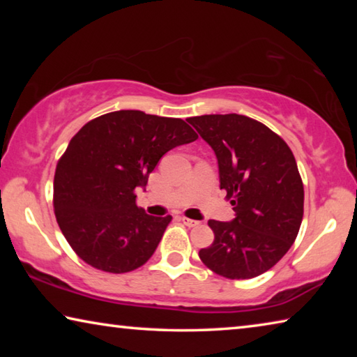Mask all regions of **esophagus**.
I'll use <instances>...</instances> for the list:
<instances>
[{
    "instance_id": "obj_1",
    "label": "esophagus",
    "mask_w": 357,
    "mask_h": 357,
    "mask_svg": "<svg viewBox=\"0 0 357 357\" xmlns=\"http://www.w3.org/2000/svg\"><path fill=\"white\" fill-rule=\"evenodd\" d=\"M181 220H183V223H185V225L187 227H198V225H200V222H198V220H193V219H189V217H181Z\"/></svg>"
}]
</instances>
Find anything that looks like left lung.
<instances>
[{"label": "left lung", "mask_w": 357, "mask_h": 357, "mask_svg": "<svg viewBox=\"0 0 357 357\" xmlns=\"http://www.w3.org/2000/svg\"><path fill=\"white\" fill-rule=\"evenodd\" d=\"M214 149L231 222L209 220L214 243L198 252L204 266L231 280L253 279L280 261L298 236L304 184L288 144L244 114L187 119Z\"/></svg>", "instance_id": "1"}]
</instances>
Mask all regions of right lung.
Returning a JSON list of instances; mask_svg holds the SVG:
<instances>
[{
    "instance_id": "obj_1",
    "label": "right lung",
    "mask_w": 357,
    "mask_h": 357,
    "mask_svg": "<svg viewBox=\"0 0 357 357\" xmlns=\"http://www.w3.org/2000/svg\"><path fill=\"white\" fill-rule=\"evenodd\" d=\"M185 121L119 110L89 121L59 157L53 208L66 241L93 268L124 274L153 257L172 215L137 206V187L168 151L195 142Z\"/></svg>"
}]
</instances>
